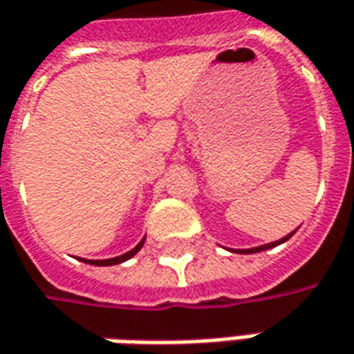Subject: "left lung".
<instances>
[{
  "mask_svg": "<svg viewBox=\"0 0 354 354\" xmlns=\"http://www.w3.org/2000/svg\"><path fill=\"white\" fill-rule=\"evenodd\" d=\"M292 236V232L290 234H287L285 238H281V240H277V242H271V244H266V246H258V248H250V250H232V252H238V254H256V252H263V250H269V248H275L279 246V244H283V242H287L288 238Z\"/></svg>",
  "mask_w": 354,
  "mask_h": 354,
  "instance_id": "1",
  "label": "left lung"
}]
</instances>
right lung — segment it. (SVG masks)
<instances>
[{
    "label": "right lung",
    "instance_id": "obj_1",
    "mask_svg": "<svg viewBox=\"0 0 354 354\" xmlns=\"http://www.w3.org/2000/svg\"><path fill=\"white\" fill-rule=\"evenodd\" d=\"M143 242H145V238L137 244L133 250H129V252H126L124 256H118V258H110V259H83L85 263H93V266H118V263H122V261H126V259L133 258L137 252L143 248Z\"/></svg>",
    "mask_w": 354,
    "mask_h": 354
}]
</instances>
